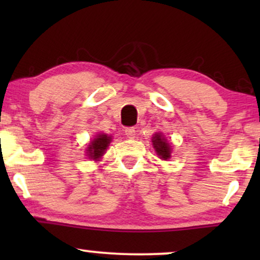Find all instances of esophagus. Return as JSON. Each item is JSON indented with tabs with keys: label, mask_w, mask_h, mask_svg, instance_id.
<instances>
[{
	"label": "esophagus",
	"mask_w": 260,
	"mask_h": 260,
	"mask_svg": "<svg viewBox=\"0 0 260 260\" xmlns=\"http://www.w3.org/2000/svg\"><path fill=\"white\" fill-rule=\"evenodd\" d=\"M124 133H125L127 138H134L135 135H136V129H135L134 126L125 127V130H124Z\"/></svg>",
	"instance_id": "obj_1"
}]
</instances>
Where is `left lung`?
<instances>
[{
	"instance_id": "obj_1",
	"label": "left lung",
	"mask_w": 260,
	"mask_h": 260,
	"mask_svg": "<svg viewBox=\"0 0 260 260\" xmlns=\"http://www.w3.org/2000/svg\"><path fill=\"white\" fill-rule=\"evenodd\" d=\"M152 147H154L156 154L159 156V158L162 159H168L172 155V147L168 143V141L166 140L165 136L161 133H157L154 135V137L151 138Z\"/></svg>"
}]
</instances>
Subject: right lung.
I'll use <instances>...</instances> for the list:
<instances>
[{
  "instance_id": "right-lung-1",
  "label": "right lung",
  "mask_w": 260,
  "mask_h": 260,
  "mask_svg": "<svg viewBox=\"0 0 260 260\" xmlns=\"http://www.w3.org/2000/svg\"><path fill=\"white\" fill-rule=\"evenodd\" d=\"M111 136H108L106 134H98L95 138H93L87 145L86 154L88 158L94 159V161H99L102 156L105 154L106 149H108L109 144L111 143Z\"/></svg>"
}]
</instances>
